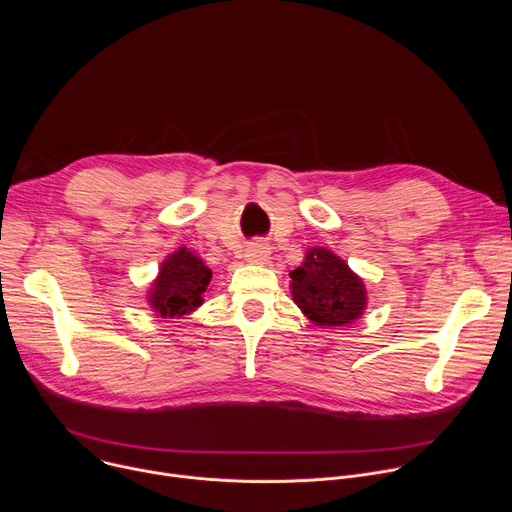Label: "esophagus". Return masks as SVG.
Here are the masks:
<instances>
[{"label":"esophagus","instance_id":"obj_1","mask_svg":"<svg viewBox=\"0 0 512 512\" xmlns=\"http://www.w3.org/2000/svg\"><path fill=\"white\" fill-rule=\"evenodd\" d=\"M245 259L253 265H263L267 259H269V247L263 245V243H255L247 249L245 253Z\"/></svg>","mask_w":512,"mask_h":512}]
</instances>
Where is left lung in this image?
Segmentation results:
<instances>
[{"instance_id":"1","label":"left lung","mask_w":512,"mask_h":512,"mask_svg":"<svg viewBox=\"0 0 512 512\" xmlns=\"http://www.w3.org/2000/svg\"><path fill=\"white\" fill-rule=\"evenodd\" d=\"M289 277L291 300L316 326H348L367 310L369 296L362 277L326 247L306 251L302 265Z\"/></svg>"}]
</instances>
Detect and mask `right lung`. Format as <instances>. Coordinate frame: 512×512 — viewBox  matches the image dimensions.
Listing matches in <instances>:
<instances>
[{"label": "right lung", "instance_id": "right-lung-1", "mask_svg": "<svg viewBox=\"0 0 512 512\" xmlns=\"http://www.w3.org/2000/svg\"><path fill=\"white\" fill-rule=\"evenodd\" d=\"M210 279L212 271L206 263L194 251L180 247L162 261L148 291V304L160 318L190 316L204 304Z\"/></svg>", "mask_w": 512, "mask_h": 512}]
</instances>
